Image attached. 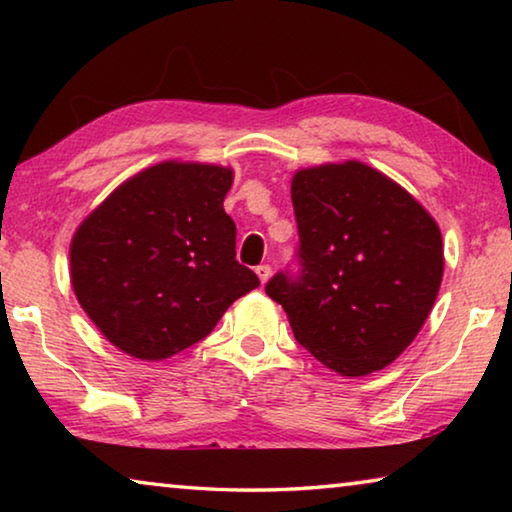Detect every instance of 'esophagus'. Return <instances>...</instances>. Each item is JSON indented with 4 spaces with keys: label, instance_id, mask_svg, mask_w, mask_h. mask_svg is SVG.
<instances>
[{
    "label": "esophagus",
    "instance_id": "obj_1",
    "mask_svg": "<svg viewBox=\"0 0 512 512\" xmlns=\"http://www.w3.org/2000/svg\"><path fill=\"white\" fill-rule=\"evenodd\" d=\"M255 273H257V277H259V282L266 284L268 277H271V266H268V264H259V266L255 268Z\"/></svg>",
    "mask_w": 512,
    "mask_h": 512
}]
</instances>
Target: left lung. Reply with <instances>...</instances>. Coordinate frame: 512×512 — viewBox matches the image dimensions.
I'll list each match as a JSON object with an SVG mask.
<instances>
[{
  "label": "left lung",
  "instance_id": "1",
  "mask_svg": "<svg viewBox=\"0 0 512 512\" xmlns=\"http://www.w3.org/2000/svg\"><path fill=\"white\" fill-rule=\"evenodd\" d=\"M291 201L300 273H277L268 298L329 370L363 377L409 348L443 282L431 214L384 173L348 160L296 171Z\"/></svg>",
  "mask_w": 512,
  "mask_h": 512
}]
</instances>
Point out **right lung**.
I'll return each instance as SVG.
<instances>
[{
    "label": "right lung",
    "instance_id": "obj_1",
    "mask_svg": "<svg viewBox=\"0 0 512 512\" xmlns=\"http://www.w3.org/2000/svg\"><path fill=\"white\" fill-rule=\"evenodd\" d=\"M230 187L228 167L160 162L121 183L79 225L69 277L115 348L142 361L169 359L259 287L235 259L237 228L223 210Z\"/></svg>",
    "mask_w": 512,
    "mask_h": 512
}]
</instances>
